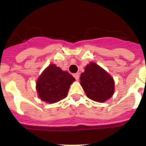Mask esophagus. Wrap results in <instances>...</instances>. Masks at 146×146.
I'll list each match as a JSON object with an SVG mask.
<instances>
[{"mask_svg":"<svg viewBox=\"0 0 146 146\" xmlns=\"http://www.w3.org/2000/svg\"><path fill=\"white\" fill-rule=\"evenodd\" d=\"M74 77L75 78L76 80H79L80 78V73H75V74H73Z\"/></svg>","mask_w":146,"mask_h":146,"instance_id":"obj_1","label":"esophagus"}]
</instances>
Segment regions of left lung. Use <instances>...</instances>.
Returning <instances> with one entry per match:
<instances>
[{"mask_svg": "<svg viewBox=\"0 0 146 146\" xmlns=\"http://www.w3.org/2000/svg\"><path fill=\"white\" fill-rule=\"evenodd\" d=\"M80 80L88 97L94 101L105 102L114 93V80L112 77L95 63L86 66Z\"/></svg>", "mask_w": 146, "mask_h": 146, "instance_id": "1", "label": "left lung"}]
</instances>
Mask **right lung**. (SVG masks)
I'll use <instances>...</instances> for the list:
<instances>
[{
    "label": "right lung",
    "instance_id": "right-lung-1",
    "mask_svg": "<svg viewBox=\"0 0 146 146\" xmlns=\"http://www.w3.org/2000/svg\"><path fill=\"white\" fill-rule=\"evenodd\" d=\"M75 80L69 72L54 64L49 66L36 82V90L42 100L55 103L66 96L70 85Z\"/></svg>",
    "mask_w": 146,
    "mask_h": 146
}]
</instances>
